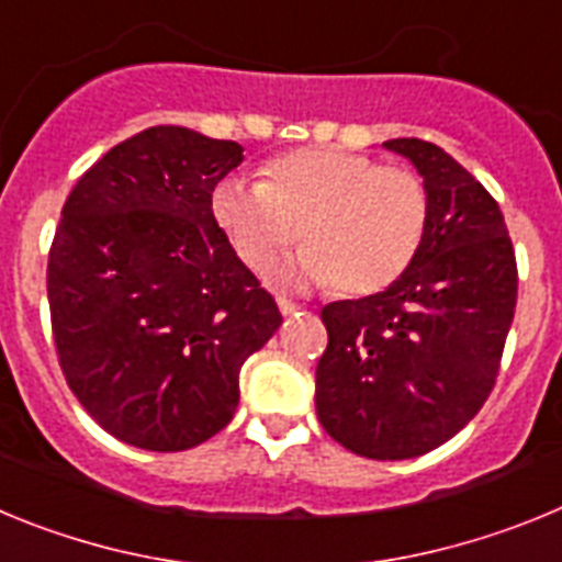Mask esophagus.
I'll list each match as a JSON object with an SVG mask.
<instances>
[{
	"label": "esophagus",
	"instance_id": "esophagus-1",
	"mask_svg": "<svg viewBox=\"0 0 562 562\" xmlns=\"http://www.w3.org/2000/svg\"><path fill=\"white\" fill-rule=\"evenodd\" d=\"M278 310H281V315H297V312H301V306L292 304V301H286V297H278Z\"/></svg>",
	"mask_w": 562,
	"mask_h": 562
}]
</instances>
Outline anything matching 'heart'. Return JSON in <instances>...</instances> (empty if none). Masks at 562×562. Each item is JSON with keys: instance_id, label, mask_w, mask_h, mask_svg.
<instances>
[{"instance_id": "b5f03b06", "label": "heart", "mask_w": 562, "mask_h": 562, "mask_svg": "<svg viewBox=\"0 0 562 562\" xmlns=\"http://www.w3.org/2000/svg\"><path fill=\"white\" fill-rule=\"evenodd\" d=\"M213 222L252 272H267L301 236L286 278L366 297L396 284L419 256L430 193L419 173L369 154L304 146L261 166V180L213 188Z\"/></svg>"}]
</instances>
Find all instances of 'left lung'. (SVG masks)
Masks as SVG:
<instances>
[{
	"label": "left lung",
	"mask_w": 562,
	"mask_h": 562,
	"mask_svg": "<svg viewBox=\"0 0 562 562\" xmlns=\"http://www.w3.org/2000/svg\"><path fill=\"white\" fill-rule=\"evenodd\" d=\"M430 193V225L411 270L376 295L321 310L329 346L315 408L342 448L414 459L453 439L486 402L518 301L504 213L473 173L419 137L389 140Z\"/></svg>",
	"instance_id": "left-lung-1"
}]
</instances>
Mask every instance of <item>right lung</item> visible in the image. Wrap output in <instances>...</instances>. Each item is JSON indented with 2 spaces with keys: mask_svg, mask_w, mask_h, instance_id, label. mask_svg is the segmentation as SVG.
<instances>
[{
  "mask_svg": "<svg viewBox=\"0 0 562 562\" xmlns=\"http://www.w3.org/2000/svg\"><path fill=\"white\" fill-rule=\"evenodd\" d=\"M241 151L151 126L109 148L61 207L47 261L58 366L134 448L173 453L220 434L238 371L284 321L213 222V188Z\"/></svg>",
  "mask_w": 562,
  "mask_h": 562,
  "instance_id": "obj_1",
  "label": "right lung"
}]
</instances>
